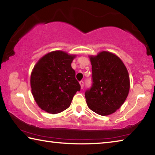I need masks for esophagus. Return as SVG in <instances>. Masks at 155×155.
Wrapping results in <instances>:
<instances>
[{
	"label": "esophagus",
	"instance_id": "1",
	"mask_svg": "<svg viewBox=\"0 0 155 155\" xmlns=\"http://www.w3.org/2000/svg\"><path fill=\"white\" fill-rule=\"evenodd\" d=\"M79 84H80V85H81V90H82V89L83 88V81H80V82H79Z\"/></svg>",
	"mask_w": 155,
	"mask_h": 155
}]
</instances>
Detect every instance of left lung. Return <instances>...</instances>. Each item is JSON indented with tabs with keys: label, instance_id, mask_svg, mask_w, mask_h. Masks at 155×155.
I'll use <instances>...</instances> for the list:
<instances>
[{
	"label": "left lung",
	"instance_id": "left-lung-1",
	"mask_svg": "<svg viewBox=\"0 0 155 155\" xmlns=\"http://www.w3.org/2000/svg\"><path fill=\"white\" fill-rule=\"evenodd\" d=\"M89 57L93 85L85 93L87 104L97 114L111 115L122 107L129 93L127 68L119 57L109 51H101Z\"/></svg>",
	"mask_w": 155,
	"mask_h": 155
}]
</instances>
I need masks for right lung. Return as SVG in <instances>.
Instances as JSON below:
<instances>
[{
	"label": "right lung",
	"mask_w": 155,
	"mask_h": 155,
	"mask_svg": "<svg viewBox=\"0 0 155 155\" xmlns=\"http://www.w3.org/2000/svg\"><path fill=\"white\" fill-rule=\"evenodd\" d=\"M76 54L62 51L46 54L38 60L31 74L34 100L41 109L51 114L64 111L70 106L81 86L71 64Z\"/></svg>",
	"instance_id": "add662e5"
}]
</instances>
